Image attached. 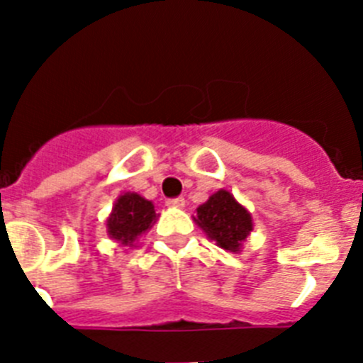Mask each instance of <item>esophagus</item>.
I'll return each instance as SVG.
<instances>
[{
	"mask_svg": "<svg viewBox=\"0 0 363 363\" xmlns=\"http://www.w3.org/2000/svg\"><path fill=\"white\" fill-rule=\"evenodd\" d=\"M167 207H174V209H182V207H185V198H182V196L171 198V200H167Z\"/></svg>",
	"mask_w": 363,
	"mask_h": 363,
	"instance_id": "esophagus-1",
	"label": "esophagus"
}]
</instances>
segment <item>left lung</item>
Masks as SVG:
<instances>
[{"label":"left lung","instance_id":"obj_1","mask_svg":"<svg viewBox=\"0 0 363 363\" xmlns=\"http://www.w3.org/2000/svg\"><path fill=\"white\" fill-rule=\"evenodd\" d=\"M194 221L216 245L230 252H238L242 242L252 230L251 213L225 189L214 192L198 207Z\"/></svg>","mask_w":363,"mask_h":363}]
</instances>
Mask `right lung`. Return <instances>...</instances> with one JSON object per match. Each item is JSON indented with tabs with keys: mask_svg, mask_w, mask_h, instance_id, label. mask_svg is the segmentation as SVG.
<instances>
[{
	"mask_svg": "<svg viewBox=\"0 0 363 363\" xmlns=\"http://www.w3.org/2000/svg\"><path fill=\"white\" fill-rule=\"evenodd\" d=\"M152 201L145 200L138 192H123L116 200L107 218V233L121 245H133L156 221Z\"/></svg>",
	"mask_w": 363,
	"mask_h": 363,
	"instance_id": "1",
	"label": "right lung"
}]
</instances>
